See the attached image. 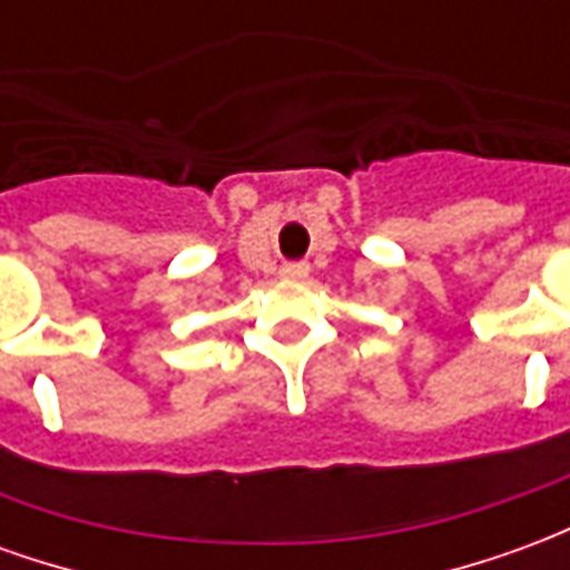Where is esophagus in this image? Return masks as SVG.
<instances>
[{
  "instance_id": "34e87169",
  "label": "esophagus",
  "mask_w": 570,
  "mask_h": 570,
  "mask_svg": "<svg viewBox=\"0 0 570 570\" xmlns=\"http://www.w3.org/2000/svg\"><path fill=\"white\" fill-rule=\"evenodd\" d=\"M308 272H311L308 262H286L284 268H281V277H284V281H305Z\"/></svg>"
}]
</instances>
